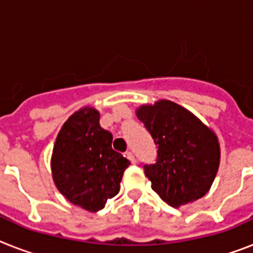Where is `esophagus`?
I'll list each match as a JSON object with an SVG mask.
<instances>
[{
	"label": "esophagus",
	"mask_w": 253,
	"mask_h": 253,
	"mask_svg": "<svg viewBox=\"0 0 253 253\" xmlns=\"http://www.w3.org/2000/svg\"><path fill=\"white\" fill-rule=\"evenodd\" d=\"M126 158L128 159V160H130L132 164H135V163H136V159H135L134 154H132V152H130V151H127V152H126Z\"/></svg>",
	"instance_id": "obj_1"
}]
</instances>
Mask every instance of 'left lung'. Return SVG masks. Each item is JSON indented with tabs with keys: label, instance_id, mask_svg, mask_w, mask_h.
Instances as JSON below:
<instances>
[{
	"label": "left lung",
	"instance_id": "8db88e82",
	"mask_svg": "<svg viewBox=\"0 0 253 253\" xmlns=\"http://www.w3.org/2000/svg\"><path fill=\"white\" fill-rule=\"evenodd\" d=\"M136 117L158 148L156 162L144 164L158 196L173 208L204 197L219 167L215 134L190 111L167 99L139 107Z\"/></svg>",
	"mask_w": 253,
	"mask_h": 253
}]
</instances>
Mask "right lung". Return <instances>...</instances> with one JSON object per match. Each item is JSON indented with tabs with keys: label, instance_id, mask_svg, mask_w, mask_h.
Listing matches in <instances>:
<instances>
[{
	"label": "right lung",
	"instance_id": "1",
	"mask_svg": "<svg viewBox=\"0 0 253 253\" xmlns=\"http://www.w3.org/2000/svg\"><path fill=\"white\" fill-rule=\"evenodd\" d=\"M111 142L113 135L99 126L98 111L86 107L69 117L53 146L51 168L59 192L87 211H98L118 194L130 166Z\"/></svg>",
	"mask_w": 253,
	"mask_h": 253
}]
</instances>
